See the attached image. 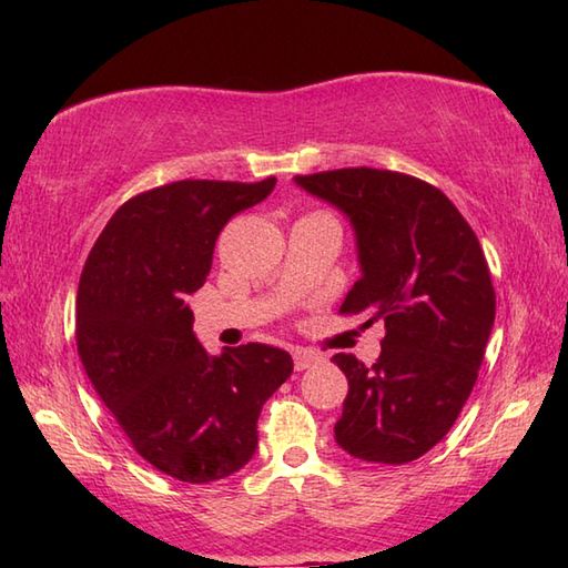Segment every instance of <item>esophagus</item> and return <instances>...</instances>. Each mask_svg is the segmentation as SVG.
Segmentation results:
<instances>
[{
    "label": "esophagus",
    "mask_w": 568,
    "mask_h": 568,
    "mask_svg": "<svg viewBox=\"0 0 568 568\" xmlns=\"http://www.w3.org/2000/svg\"><path fill=\"white\" fill-rule=\"evenodd\" d=\"M293 358H295V368L297 371H305V368L315 366V364H320V361H322V356L315 354V352H310V348H295Z\"/></svg>",
    "instance_id": "1"
}]
</instances>
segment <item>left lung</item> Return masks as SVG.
Returning a JSON list of instances; mask_svg holds the SVG:
<instances>
[{
  "mask_svg": "<svg viewBox=\"0 0 568 568\" xmlns=\"http://www.w3.org/2000/svg\"><path fill=\"white\" fill-rule=\"evenodd\" d=\"M295 183L356 229L361 277L339 315L385 324L373 366L332 358L348 378L336 444L361 462H415L454 427L484 364L496 320L484 248L454 202L419 178L361 165Z\"/></svg>",
  "mask_w": 568,
  "mask_h": 568,
  "instance_id": "obj_1",
  "label": "left lung"
}]
</instances>
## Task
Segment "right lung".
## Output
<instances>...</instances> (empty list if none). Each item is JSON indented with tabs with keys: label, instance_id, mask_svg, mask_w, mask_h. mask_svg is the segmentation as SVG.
Listing matches in <instances>:
<instances>
[{
	"label": "right lung",
	"instance_id": "add662e5",
	"mask_svg": "<svg viewBox=\"0 0 568 568\" xmlns=\"http://www.w3.org/2000/svg\"><path fill=\"white\" fill-rule=\"evenodd\" d=\"M273 187L271 175L139 192L106 222L80 275L75 342L92 388L134 452L185 484L248 464L261 407L293 373L291 354L265 344L210 356L187 305L207 281L224 224Z\"/></svg>",
	"mask_w": 568,
	"mask_h": 568
}]
</instances>
